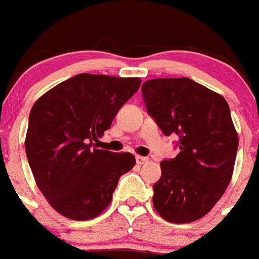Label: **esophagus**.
<instances>
[{"instance_id": "34e87169", "label": "esophagus", "mask_w": 259, "mask_h": 259, "mask_svg": "<svg viewBox=\"0 0 259 259\" xmlns=\"http://www.w3.org/2000/svg\"><path fill=\"white\" fill-rule=\"evenodd\" d=\"M147 162H148V158H146V156H136V163L138 164H146Z\"/></svg>"}]
</instances>
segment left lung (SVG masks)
<instances>
[{"label": "left lung", "mask_w": 259, "mask_h": 259, "mask_svg": "<svg viewBox=\"0 0 259 259\" xmlns=\"http://www.w3.org/2000/svg\"><path fill=\"white\" fill-rule=\"evenodd\" d=\"M142 95L163 134L179 138V154L160 163L155 210L168 222H194L214 207L233 177L238 135L229 104L188 77L147 80Z\"/></svg>", "instance_id": "8db88e82"}]
</instances>
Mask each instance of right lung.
Segmentation results:
<instances>
[{"label": "right lung", "instance_id": "right-lung-1", "mask_svg": "<svg viewBox=\"0 0 259 259\" xmlns=\"http://www.w3.org/2000/svg\"><path fill=\"white\" fill-rule=\"evenodd\" d=\"M139 77L80 73L48 91L32 107L25 151L36 183L52 207L74 221L100 215L120 177L135 165L130 152L97 148Z\"/></svg>", "mask_w": 259, "mask_h": 259}]
</instances>
